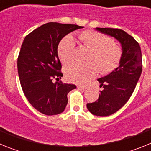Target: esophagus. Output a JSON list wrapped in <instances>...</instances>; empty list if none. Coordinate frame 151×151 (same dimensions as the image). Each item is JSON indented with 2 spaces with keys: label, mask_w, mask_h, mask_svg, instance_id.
I'll return each mask as SVG.
<instances>
[{
  "label": "esophagus",
  "mask_w": 151,
  "mask_h": 151,
  "mask_svg": "<svg viewBox=\"0 0 151 151\" xmlns=\"http://www.w3.org/2000/svg\"><path fill=\"white\" fill-rule=\"evenodd\" d=\"M77 88L82 91H85L88 88L87 86H82V85H78V86H77Z\"/></svg>",
  "instance_id": "34e87169"
}]
</instances>
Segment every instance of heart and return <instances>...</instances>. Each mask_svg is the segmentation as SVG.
I'll list each match as a JSON object with an SVG mask.
<instances>
[{
	"label": "heart",
	"instance_id": "heart-1",
	"mask_svg": "<svg viewBox=\"0 0 151 151\" xmlns=\"http://www.w3.org/2000/svg\"><path fill=\"white\" fill-rule=\"evenodd\" d=\"M80 42L89 48L85 63H73L64 69L66 78L73 82L84 83L95 76L98 72L107 73L118 66L122 50L108 36L93 30H85L78 35ZM75 41L71 35H66L60 41L57 54L61 62L68 63L73 60Z\"/></svg>",
	"mask_w": 151,
	"mask_h": 151
}]
</instances>
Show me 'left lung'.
I'll use <instances>...</instances> for the list:
<instances>
[{
    "label": "left lung",
    "instance_id": "obj_1",
    "mask_svg": "<svg viewBox=\"0 0 151 151\" xmlns=\"http://www.w3.org/2000/svg\"><path fill=\"white\" fill-rule=\"evenodd\" d=\"M95 30L116 38L122 47L119 66L97 79L103 90L95 102L87 104L92 114L107 116L122 108L132 94L142 72L141 50L132 36L122 29L96 28Z\"/></svg>",
    "mask_w": 151,
    "mask_h": 151
}]
</instances>
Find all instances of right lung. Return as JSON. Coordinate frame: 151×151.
Here are the masks:
<instances>
[{
	"mask_svg": "<svg viewBox=\"0 0 151 151\" xmlns=\"http://www.w3.org/2000/svg\"><path fill=\"white\" fill-rule=\"evenodd\" d=\"M83 28L72 24L48 22L24 38L17 60L24 94L32 106L47 116L63 113L67 94L76 88L73 84L54 82L63 77L57 47L64 36Z\"/></svg>",
	"mask_w": 151,
	"mask_h": 151,
	"instance_id": "obj_1",
	"label": "right lung"
}]
</instances>
